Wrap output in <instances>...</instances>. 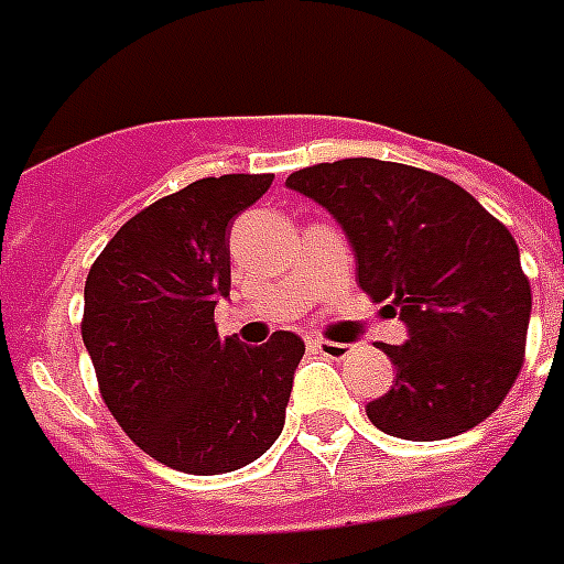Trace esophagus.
Instances as JSON below:
<instances>
[{"mask_svg": "<svg viewBox=\"0 0 564 564\" xmlns=\"http://www.w3.org/2000/svg\"><path fill=\"white\" fill-rule=\"evenodd\" d=\"M313 347L322 356H327V359H345V356L354 350L350 345H341V341H327V338H318V341H313Z\"/></svg>", "mask_w": 564, "mask_h": 564, "instance_id": "esophagus-1", "label": "esophagus"}]
</instances>
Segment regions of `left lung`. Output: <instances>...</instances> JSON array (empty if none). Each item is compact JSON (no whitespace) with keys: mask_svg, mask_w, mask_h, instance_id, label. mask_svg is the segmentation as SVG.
Here are the masks:
<instances>
[{"mask_svg":"<svg viewBox=\"0 0 564 564\" xmlns=\"http://www.w3.org/2000/svg\"><path fill=\"white\" fill-rule=\"evenodd\" d=\"M286 185L338 219L361 292L409 327L405 345H382L397 382L368 402L370 423L402 441L484 423L528 345L530 281L505 223L452 178L379 159L313 164Z\"/></svg>","mask_w":564,"mask_h":564,"instance_id":"obj_1","label":"left lung"}]
</instances>
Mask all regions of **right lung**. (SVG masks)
<instances>
[{
  "mask_svg": "<svg viewBox=\"0 0 564 564\" xmlns=\"http://www.w3.org/2000/svg\"><path fill=\"white\" fill-rule=\"evenodd\" d=\"M272 173L199 178L127 219L86 274L84 345L98 391L127 437L187 475L235 473L283 429L304 341L219 338L231 290L228 226Z\"/></svg>",
  "mask_w": 564,
  "mask_h": 564,
  "instance_id": "right-lung-1",
  "label": "right lung"
}]
</instances>
